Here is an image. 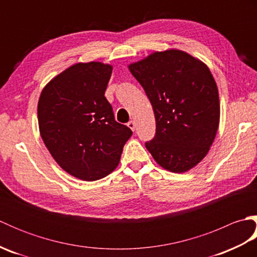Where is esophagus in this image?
I'll return each instance as SVG.
<instances>
[{"mask_svg":"<svg viewBox=\"0 0 257 257\" xmlns=\"http://www.w3.org/2000/svg\"><path fill=\"white\" fill-rule=\"evenodd\" d=\"M128 124V127L133 130V132H135V128H136V123H135V121L134 120H130V121L127 123Z\"/></svg>","mask_w":257,"mask_h":257,"instance_id":"obj_1","label":"esophagus"}]
</instances>
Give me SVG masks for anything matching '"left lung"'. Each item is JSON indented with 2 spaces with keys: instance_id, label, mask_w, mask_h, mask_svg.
<instances>
[{
  "instance_id": "8db88e82",
  "label": "left lung",
  "mask_w": 257,
  "mask_h": 257,
  "mask_svg": "<svg viewBox=\"0 0 257 257\" xmlns=\"http://www.w3.org/2000/svg\"><path fill=\"white\" fill-rule=\"evenodd\" d=\"M154 108L156 135L146 148L158 165L185 172L203 159L220 121L219 91L209 67L179 50L130 64Z\"/></svg>"
}]
</instances>
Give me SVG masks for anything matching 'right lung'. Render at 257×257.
<instances>
[{
	"label": "right lung",
	"instance_id": "1",
	"mask_svg": "<svg viewBox=\"0 0 257 257\" xmlns=\"http://www.w3.org/2000/svg\"><path fill=\"white\" fill-rule=\"evenodd\" d=\"M112 66L78 63L42 90L38 127L46 148L63 170L84 181L105 178L117 168L133 132L114 120L105 97Z\"/></svg>",
	"mask_w": 257,
	"mask_h": 257
}]
</instances>
